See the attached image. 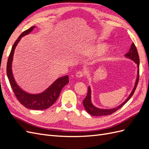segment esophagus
I'll list each match as a JSON object with an SVG mask.
<instances>
[{"mask_svg":"<svg viewBox=\"0 0 149 149\" xmlns=\"http://www.w3.org/2000/svg\"><path fill=\"white\" fill-rule=\"evenodd\" d=\"M84 75L83 72L82 71H78L77 73H76V78H81V77H83Z\"/></svg>","mask_w":149,"mask_h":149,"instance_id":"esophagus-1","label":"esophagus"}]
</instances>
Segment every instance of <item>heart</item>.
Here are the masks:
<instances>
[{
	"label": "heart",
	"mask_w": 149,
	"mask_h": 149,
	"mask_svg": "<svg viewBox=\"0 0 149 149\" xmlns=\"http://www.w3.org/2000/svg\"><path fill=\"white\" fill-rule=\"evenodd\" d=\"M108 48V45L105 43H101V44H97L96 45L90 47L88 49H86V53L88 55H90L93 54L94 52H97V53H102L104 52L105 50Z\"/></svg>",
	"instance_id": "heart-1"
}]
</instances>
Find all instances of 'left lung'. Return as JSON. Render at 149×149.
<instances>
[{
    "instance_id": "left-lung-1",
    "label": "left lung",
    "mask_w": 149,
    "mask_h": 149,
    "mask_svg": "<svg viewBox=\"0 0 149 149\" xmlns=\"http://www.w3.org/2000/svg\"><path fill=\"white\" fill-rule=\"evenodd\" d=\"M125 56L126 58H129V59L134 61L137 64V78H136V83H135L134 87L132 89V92L130 93V95L128 96V97L126 99V100L123 103H122L121 104H120L118 107L112 108V109H100V108H98L96 106H94L93 104V103L91 102V89L90 86H89L88 94L86 95V97L84 100H83V106L84 107V109L89 114H91L94 116H107V115L111 114L113 113V112L119 109L120 107H123L125 104L130 100V98L132 96V95L135 92V90H136V87H137L138 82H139V54H138V52L137 50V48H136V46H135L134 43L132 44L131 47H130L129 52L125 54Z\"/></svg>"
}]
</instances>
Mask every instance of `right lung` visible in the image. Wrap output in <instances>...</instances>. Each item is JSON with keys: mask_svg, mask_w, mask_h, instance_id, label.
Listing matches in <instances>:
<instances>
[{"mask_svg": "<svg viewBox=\"0 0 149 149\" xmlns=\"http://www.w3.org/2000/svg\"><path fill=\"white\" fill-rule=\"evenodd\" d=\"M35 28L31 26L24 31L13 45L7 64V74L13 93L19 101L25 107L34 110H44L52 106L59 97L61 89L69 83L68 76L58 78L43 92L39 94H30L22 90L16 83L12 71L13 53L18 43L24 36L29 34Z\"/></svg>", "mask_w": 149, "mask_h": 149, "instance_id": "1", "label": "right lung"}]
</instances>
